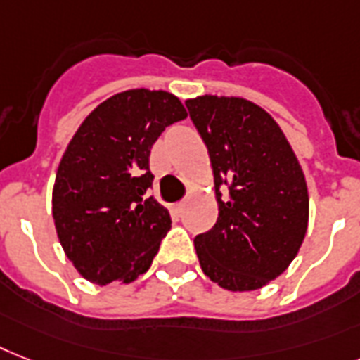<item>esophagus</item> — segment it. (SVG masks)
<instances>
[{
  "label": "esophagus",
  "instance_id": "34e87169",
  "mask_svg": "<svg viewBox=\"0 0 360 360\" xmlns=\"http://www.w3.org/2000/svg\"><path fill=\"white\" fill-rule=\"evenodd\" d=\"M183 210H185V201H179V203H175V205L172 207V212H174V216H177V218L183 214Z\"/></svg>",
  "mask_w": 360,
  "mask_h": 360
}]
</instances>
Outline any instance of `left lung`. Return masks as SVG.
I'll list each match as a JSON object with an SVG mask.
<instances>
[{
	"instance_id": "left-lung-1",
	"label": "left lung",
	"mask_w": 360,
	"mask_h": 360,
	"mask_svg": "<svg viewBox=\"0 0 360 360\" xmlns=\"http://www.w3.org/2000/svg\"><path fill=\"white\" fill-rule=\"evenodd\" d=\"M185 103L209 150L218 201L214 227L194 238L201 270L226 290L262 288L290 266L305 238L302 165L276 120L250 99L205 94Z\"/></svg>"
}]
</instances>
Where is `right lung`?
<instances>
[{"label":"right lung","mask_w":360,"mask_h":360,"mask_svg":"<svg viewBox=\"0 0 360 360\" xmlns=\"http://www.w3.org/2000/svg\"><path fill=\"white\" fill-rule=\"evenodd\" d=\"M186 118L179 98L131 89L83 120L55 175L51 212L60 246L94 285L131 283L150 270L172 220L148 198L150 153L168 125Z\"/></svg>","instance_id":"obj_1"}]
</instances>
